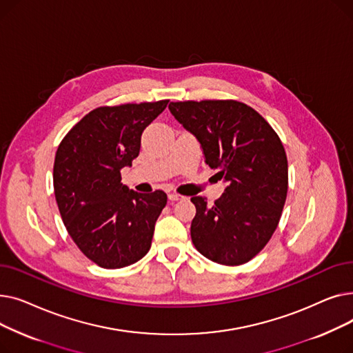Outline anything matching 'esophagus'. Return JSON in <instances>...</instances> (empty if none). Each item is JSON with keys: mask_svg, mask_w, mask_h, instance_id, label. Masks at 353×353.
Returning a JSON list of instances; mask_svg holds the SVG:
<instances>
[{"mask_svg": "<svg viewBox=\"0 0 353 353\" xmlns=\"http://www.w3.org/2000/svg\"><path fill=\"white\" fill-rule=\"evenodd\" d=\"M180 199H183L181 194H179V193H176V192L169 193V200H170V201H176V200H180Z\"/></svg>", "mask_w": 353, "mask_h": 353, "instance_id": "1", "label": "esophagus"}]
</instances>
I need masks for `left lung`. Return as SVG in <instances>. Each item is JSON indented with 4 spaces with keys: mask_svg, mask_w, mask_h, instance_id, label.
Here are the masks:
<instances>
[{
    "mask_svg": "<svg viewBox=\"0 0 353 353\" xmlns=\"http://www.w3.org/2000/svg\"><path fill=\"white\" fill-rule=\"evenodd\" d=\"M169 108L228 181L212 206L192 197L194 248L220 265L248 263L268 245L286 201L288 157L279 136L254 108L236 100L176 101Z\"/></svg>",
    "mask_w": 353,
    "mask_h": 353,
    "instance_id": "obj_1",
    "label": "left lung"
}]
</instances>
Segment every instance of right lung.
I'll return each instance as SVG.
<instances>
[{"mask_svg":"<svg viewBox=\"0 0 353 353\" xmlns=\"http://www.w3.org/2000/svg\"><path fill=\"white\" fill-rule=\"evenodd\" d=\"M169 100L91 110L61 140L54 160V194L64 226L81 253L104 269L133 265L150 250L163 190L137 193L121 169L140 153L143 130Z\"/></svg>","mask_w":353,"mask_h":353,"instance_id":"obj_1","label":"right lung"}]
</instances>
